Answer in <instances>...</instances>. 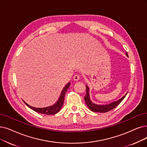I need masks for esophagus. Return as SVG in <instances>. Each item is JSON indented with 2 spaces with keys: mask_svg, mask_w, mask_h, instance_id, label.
Instances as JSON below:
<instances>
[{
  "mask_svg": "<svg viewBox=\"0 0 147 147\" xmlns=\"http://www.w3.org/2000/svg\"><path fill=\"white\" fill-rule=\"evenodd\" d=\"M73 79H74V80H75V81H78V80L80 79V76H79V75H78V74L74 75V77H73Z\"/></svg>",
  "mask_w": 147,
  "mask_h": 147,
  "instance_id": "esophagus-1",
  "label": "esophagus"
}]
</instances>
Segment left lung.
I'll use <instances>...</instances> for the list:
<instances>
[{"mask_svg": "<svg viewBox=\"0 0 147 147\" xmlns=\"http://www.w3.org/2000/svg\"><path fill=\"white\" fill-rule=\"evenodd\" d=\"M126 56L129 57L128 53L126 52ZM86 94L85 97H84L85 103L88 107V108L92 112H98V113H105L107 112H109L112 109H113L115 107H116L121 101H122L125 97L127 92L124 95L123 97L119 98V100L112 102L111 103L106 104V105H98L95 104L91 101L90 98V95H89V88L88 85H86Z\"/></svg>", "mask_w": 147, "mask_h": 147, "instance_id": "1", "label": "left lung"}]
</instances>
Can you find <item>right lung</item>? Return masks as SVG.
Masks as SVG:
<instances>
[{
	"instance_id": "right-lung-1",
	"label": "right lung",
	"mask_w": 147,
	"mask_h": 147,
	"mask_svg": "<svg viewBox=\"0 0 147 147\" xmlns=\"http://www.w3.org/2000/svg\"><path fill=\"white\" fill-rule=\"evenodd\" d=\"M69 85H70V83L68 82V84L65 86V87L63 88V89H62V91L61 93V95H60L58 100H57V101L54 105L50 106H49V107H41V108L35 107H32V106L29 105L24 100H23V101L25 103V105H26L27 106H28L29 108H30L31 109L34 110V111H35L36 112L40 113L42 114H45V115H54V114H56V113H58V112H59L60 110L61 109V108L63 104V101H64V97H65L66 91H67L68 88L69 87Z\"/></svg>"
}]
</instances>
